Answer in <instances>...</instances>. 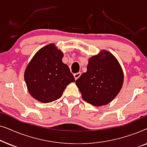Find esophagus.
Wrapping results in <instances>:
<instances>
[{
    "label": "esophagus",
    "instance_id": "1",
    "mask_svg": "<svg viewBox=\"0 0 147 147\" xmlns=\"http://www.w3.org/2000/svg\"><path fill=\"white\" fill-rule=\"evenodd\" d=\"M74 78H75V80H76L80 77V76H81V73H80V72H78V73L74 74Z\"/></svg>",
    "mask_w": 147,
    "mask_h": 147
}]
</instances>
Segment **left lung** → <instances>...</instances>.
I'll use <instances>...</instances> for the list:
<instances>
[{
	"label": "left lung",
	"mask_w": 147,
	"mask_h": 147,
	"mask_svg": "<svg viewBox=\"0 0 147 147\" xmlns=\"http://www.w3.org/2000/svg\"><path fill=\"white\" fill-rule=\"evenodd\" d=\"M124 74L117 59L102 50L89 58L87 71L76 81L83 99L93 106H101L112 101L123 85Z\"/></svg>",
	"instance_id": "obj_1"
}]
</instances>
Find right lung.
Returning a JSON list of instances; mask_svg holds the SVG:
<instances>
[{
	"label": "right lung",
	"instance_id": "1",
	"mask_svg": "<svg viewBox=\"0 0 147 147\" xmlns=\"http://www.w3.org/2000/svg\"><path fill=\"white\" fill-rule=\"evenodd\" d=\"M63 53L51 43L40 49L26 67L24 79L32 97L42 103H49L61 97L68 84L75 82Z\"/></svg>",
	"mask_w": 147,
	"mask_h": 147
}]
</instances>
